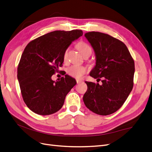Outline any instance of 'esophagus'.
<instances>
[{
	"mask_svg": "<svg viewBox=\"0 0 152 152\" xmlns=\"http://www.w3.org/2000/svg\"><path fill=\"white\" fill-rule=\"evenodd\" d=\"M82 80H76V83H77V84H79V83H82Z\"/></svg>",
	"mask_w": 152,
	"mask_h": 152,
	"instance_id": "1",
	"label": "esophagus"
}]
</instances>
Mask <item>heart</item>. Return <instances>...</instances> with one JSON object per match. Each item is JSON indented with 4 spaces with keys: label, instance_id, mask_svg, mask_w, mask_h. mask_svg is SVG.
Wrapping results in <instances>:
<instances>
[{
    "label": "heart",
    "instance_id": "obj_1",
    "mask_svg": "<svg viewBox=\"0 0 152 152\" xmlns=\"http://www.w3.org/2000/svg\"><path fill=\"white\" fill-rule=\"evenodd\" d=\"M77 48L80 50V52L85 56L87 54H91V49L90 46L88 44L85 42H80L77 44ZM66 58V52H65L64 54V59L65 60ZM87 71L86 67L83 66L79 65H72L70 66L68 69H67V72L68 75L80 79L84 74H85Z\"/></svg>",
    "mask_w": 152,
    "mask_h": 152
}]
</instances>
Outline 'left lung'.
I'll use <instances>...</instances> for the list:
<instances>
[{
  "instance_id": "8db88e82",
  "label": "left lung",
  "mask_w": 152,
  "mask_h": 152,
  "mask_svg": "<svg viewBox=\"0 0 152 152\" xmlns=\"http://www.w3.org/2000/svg\"><path fill=\"white\" fill-rule=\"evenodd\" d=\"M85 36L96 56V65L90 75L97 82L85 81L88 89L83 96L86 107L99 115H109L119 110L133 86L134 63L126 45L113 37L99 32Z\"/></svg>"
}]
</instances>
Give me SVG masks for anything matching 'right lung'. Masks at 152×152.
<instances>
[{"label":"right lung","mask_w":152,"mask_h":152,"mask_svg":"<svg viewBox=\"0 0 152 152\" xmlns=\"http://www.w3.org/2000/svg\"><path fill=\"white\" fill-rule=\"evenodd\" d=\"M82 36L81 30L55 31L27 45L18 65V79L24 102L34 113L51 115L63 106L76 81L67 75L56 81L51 77L62 66L67 48Z\"/></svg>","instance_id":"obj_1"}]
</instances>
